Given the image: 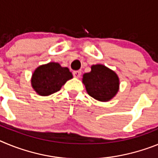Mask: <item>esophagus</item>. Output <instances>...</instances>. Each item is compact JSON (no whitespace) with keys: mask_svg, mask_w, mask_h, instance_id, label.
Returning a JSON list of instances; mask_svg holds the SVG:
<instances>
[{"mask_svg":"<svg viewBox=\"0 0 158 158\" xmlns=\"http://www.w3.org/2000/svg\"><path fill=\"white\" fill-rule=\"evenodd\" d=\"M73 77H77V78L80 77L81 75V72L79 70L73 71Z\"/></svg>","mask_w":158,"mask_h":158,"instance_id":"1","label":"esophagus"}]
</instances>
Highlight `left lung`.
Listing matches in <instances>:
<instances>
[{
    "label": "left lung",
    "mask_w": 158,
    "mask_h": 158,
    "mask_svg": "<svg viewBox=\"0 0 158 158\" xmlns=\"http://www.w3.org/2000/svg\"><path fill=\"white\" fill-rule=\"evenodd\" d=\"M90 73L83 75V83L89 96L100 101H108L118 90V77L114 71L103 65L92 66Z\"/></svg>",
    "instance_id": "8db88e82"
}]
</instances>
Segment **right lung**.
<instances>
[{
  "label": "right lung",
  "mask_w": 158,
  "mask_h": 158,
  "mask_svg": "<svg viewBox=\"0 0 158 158\" xmlns=\"http://www.w3.org/2000/svg\"><path fill=\"white\" fill-rule=\"evenodd\" d=\"M73 77L66 67L50 62L38 67L32 75L31 85L40 96H49L59 91L63 85Z\"/></svg>",
  "instance_id": "obj_1"
}]
</instances>
